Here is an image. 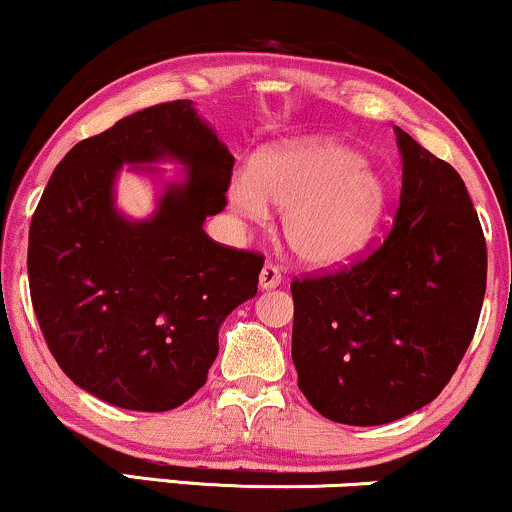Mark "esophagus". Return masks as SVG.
<instances>
[{
	"label": "esophagus",
	"mask_w": 512,
	"mask_h": 512,
	"mask_svg": "<svg viewBox=\"0 0 512 512\" xmlns=\"http://www.w3.org/2000/svg\"><path fill=\"white\" fill-rule=\"evenodd\" d=\"M279 284H281L279 267H276V264H272V262H267L262 267V272H260V286H262V289H276Z\"/></svg>",
	"instance_id": "obj_1"
}]
</instances>
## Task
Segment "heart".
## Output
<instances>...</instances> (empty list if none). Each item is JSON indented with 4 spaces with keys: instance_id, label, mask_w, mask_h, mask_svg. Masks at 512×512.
<instances>
[{
    "instance_id": "obj_1",
    "label": "heart",
    "mask_w": 512,
    "mask_h": 512,
    "mask_svg": "<svg viewBox=\"0 0 512 512\" xmlns=\"http://www.w3.org/2000/svg\"><path fill=\"white\" fill-rule=\"evenodd\" d=\"M240 216L264 221L269 204L286 211L284 236L310 267H339L361 255L378 231L387 204L385 180L356 151L337 142H310L276 151L231 182Z\"/></svg>"
}]
</instances>
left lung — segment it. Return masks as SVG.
Masks as SVG:
<instances>
[{"mask_svg":"<svg viewBox=\"0 0 512 512\" xmlns=\"http://www.w3.org/2000/svg\"><path fill=\"white\" fill-rule=\"evenodd\" d=\"M395 132L402 192L387 238L349 267L291 284L298 387L337 424H390L433 402L486 293V240L464 180Z\"/></svg>","mask_w":512,"mask_h":512,"instance_id":"1","label":"left lung"}]
</instances>
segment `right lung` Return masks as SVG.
<instances>
[{"instance_id":"obj_1","label":"right lung","mask_w":512,"mask_h":512,"mask_svg":"<svg viewBox=\"0 0 512 512\" xmlns=\"http://www.w3.org/2000/svg\"><path fill=\"white\" fill-rule=\"evenodd\" d=\"M166 155L188 180L149 222H127L112 204L116 170ZM233 161L192 101H170L79 142L50 175L28 231V284L50 354L81 390L168 411L207 383L221 322L255 296L264 264L202 228L226 207Z\"/></svg>"}]
</instances>
